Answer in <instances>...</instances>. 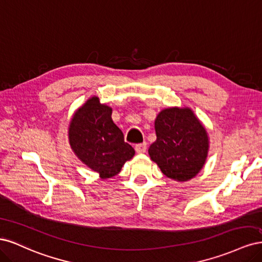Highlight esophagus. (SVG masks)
Masks as SVG:
<instances>
[{
	"instance_id": "1",
	"label": "esophagus",
	"mask_w": 262,
	"mask_h": 262,
	"mask_svg": "<svg viewBox=\"0 0 262 262\" xmlns=\"http://www.w3.org/2000/svg\"><path fill=\"white\" fill-rule=\"evenodd\" d=\"M146 143H141V144H137L136 145V152L138 154H143L146 152Z\"/></svg>"
}]
</instances>
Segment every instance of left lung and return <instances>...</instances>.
<instances>
[{
	"mask_svg": "<svg viewBox=\"0 0 262 262\" xmlns=\"http://www.w3.org/2000/svg\"><path fill=\"white\" fill-rule=\"evenodd\" d=\"M156 141L148 154L165 176L188 181L196 176L207 161V130L190 108L163 109L155 119Z\"/></svg>",
	"mask_w": 262,
	"mask_h": 262,
	"instance_id": "left-lung-1",
	"label": "left lung"
}]
</instances>
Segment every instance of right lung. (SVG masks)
I'll return each mask as SVG.
<instances>
[{
  "label": "right lung",
  "instance_id": "right-lung-1",
  "mask_svg": "<svg viewBox=\"0 0 262 262\" xmlns=\"http://www.w3.org/2000/svg\"><path fill=\"white\" fill-rule=\"evenodd\" d=\"M112 114V108L93 96L76 110L69 126L73 152L87 167L98 172L101 179L116 176L136 153L124 142L123 133L114 123Z\"/></svg>",
  "mask_w": 262,
  "mask_h": 262
}]
</instances>
